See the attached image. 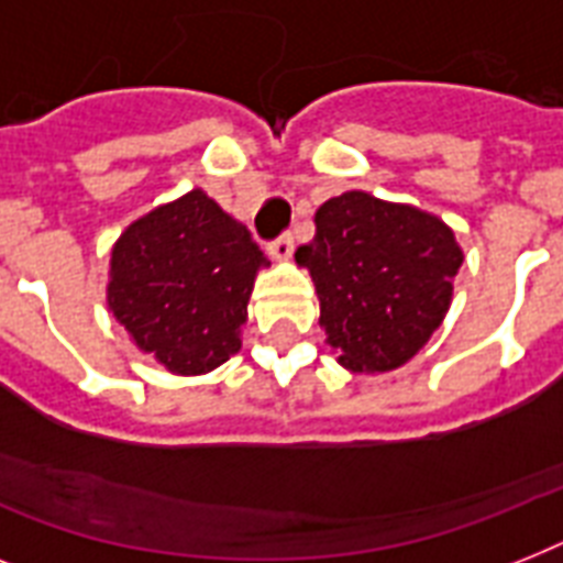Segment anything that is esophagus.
Listing matches in <instances>:
<instances>
[{"label":"esophagus","mask_w":563,"mask_h":563,"mask_svg":"<svg viewBox=\"0 0 563 563\" xmlns=\"http://www.w3.org/2000/svg\"><path fill=\"white\" fill-rule=\"evenodd\" d=\"M291 251H295V239H291V233H283V236H277L274 242H268V254H272L274 260H289Z\"/></svg>","instance_id":"esophagus-1"}]
</instances>
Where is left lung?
Returning <instances> with one entry per match:
<instances>
[{"label": "left lung", "instance_id": "8db88e82", "mask_svg": "<svg viewBox=\"0 0 563 563\" xmlns=\"http://www.w3.org/2000/svg\"><path fill=\"white\" fill-rule=\"evenodd\" d=\"M321 300V327L351 371H394L444 321L462 247L444 221L368 192L316 212V236L295 254Z\"/></svg>", "mask_w": 563, "mask_h": 563}]
</instances>
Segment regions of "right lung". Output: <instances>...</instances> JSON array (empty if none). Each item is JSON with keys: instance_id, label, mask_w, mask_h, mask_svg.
I'll return each mask as SVG.
<instances>
[{"instance_id": "1", "label": "right lung", "mask_w": 563, "mask_h": 563, "mask_svg": "<svg viewBox=\"0 0 563 563\" xmlns=\"http://www.w3.org/2000/svg\"><path fill=\"white\" fill-rule=\"evenodd\" d=\"M260 265L268 260L245 224L192 189L122 233L108 303L140 351L172 374H203L242 347L239 327Z\"/></svg>"}]
</instances>
